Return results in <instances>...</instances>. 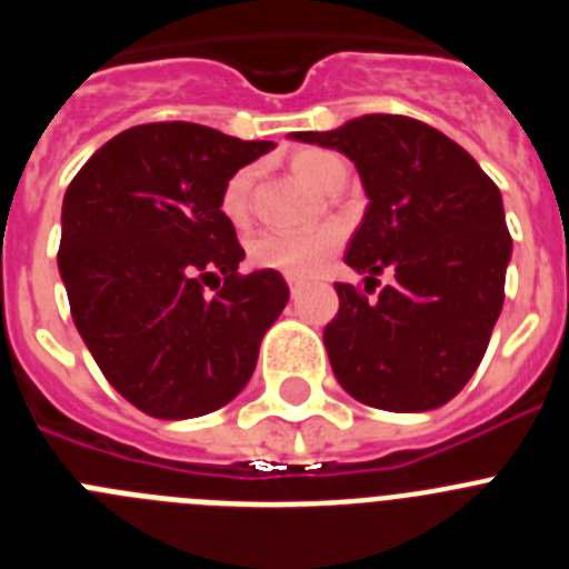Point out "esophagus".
I'll return each mask as SVG.
<instances>
[{
    "instance_id": "1",
    "label": "esophagus",
    "mask_w": 569,
    "mask_h": 569,
    "mask_svg": "<svg viewBox=\"0 0 569 569\" xmlns=\"http://www.w3.org/2000/svg\"><path fill=\"white\" fill-rule=\"evenodd\" d=\"M288 284H290V293H299V290L301 288H305V281H301V279H296V276H288Z\"/></svg>"
}]
</instances>
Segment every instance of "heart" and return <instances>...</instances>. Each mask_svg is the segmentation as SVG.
Listing matches in <instances>:
<instances>
[{"label":"heart","instance_id":"heart-1","mask_svg":"<svg viewBox=\"0 0 569 569\" xmlns=\"http://www.w3.org/2000/svg\"><path fill=\"white\" fill-rule=\"evenodd\" d=\"M341 162L339 156L328 153V150H299L293 156V170L301 182H308L310 188L321 190L328 182L333 164ZM250 184H253V168L236 170L228 179L222 190V213L228 216L233 224H241L250 213ZM341 233L333 224H321V228L308 230H261L250 239L248 256L256 268L279 270L284 276H308L319 273L330 261V256L339 248Z\"/></svg>","mask_w":569,"mask_h":569}]
</instances>
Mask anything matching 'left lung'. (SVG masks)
<instances>
[{"instance_id": "8db88e82", "label": "left lung", "mask_w": 569, "mask_h": 569, "mask_svg": "<svg viewBox=\"0 0 569 569\" xmlns=\"http://www.w3.org/2000/svg\"><path fill=\"white\" fill-rule=\"evenodd\" d=\"M290 136L356 164L367 210L345 261L365 281L393 270L376 301L336 284L339 313L325 328L336 379L393 413L447 405L485 359L505 305L512 239L499 188L461 144L410 116Z\"/></svg>"}]
</instances>
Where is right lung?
Segmentation results:
<instances>
[{"instance_id":"right-lung-1","label":"right lung","mask_w":569,"mask_h":569,"mask_svg":"<svg viewBox=\"0 0 569 569\" xmlns=\"http://www.w3.org/2000/svg\"><path fill=\"white\" fill-rule=\"evenodd\" d=\"M273 148L204 124H139L64 190L59 276L73 325L104 379L153 419L236 399L288 305L276 270L236 273L244 250L222 213L230 176ZM216 269L226 288L208 300L201 281Z\"/></svg>"}]
</instances>
